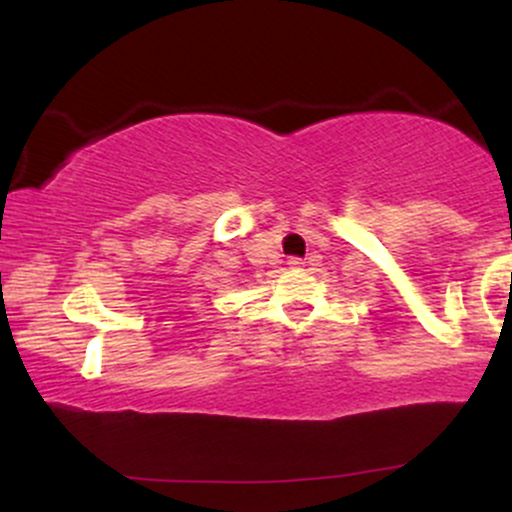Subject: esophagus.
<instances>
[{"mask_svg":"<svg viewBox=\"0 0 512 512\" xmlns=\"http://www.w3.org/2000/svg\"><path fill=\"white\" fill-rule=\"evenodd\" d=\"M303 267H305V262L298 260V257H291V260H289V269H291V272H301Z\"/></svg>","mask_w":512,"mask_h":512,"instance_id":"esophagus-1","label":"esophagus"}]
</instances>
